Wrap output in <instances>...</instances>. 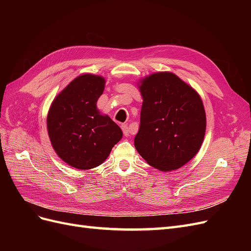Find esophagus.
<instances>
[{"label":"esophagus","mask_w":251,"mask_h":251,"mask_svg":"<svg viewBox=\"0 0 251 251\" xmlns=\"http://www.w3.org/2000/svg\"><path fill=\"white\" fill-rule=\"evenodd\" d=\"M121 128H123V132L125 136H130L131 135V131H130V127H128L126 125H121Z\"/></svg>","instance_id":"34e87169"}]
</instances>
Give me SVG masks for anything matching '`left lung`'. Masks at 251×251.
<instances>
[{"label":"left lung","mask_w":251,"mask_h":251,"mask_svg":"<svg viewBox=\"0 0 251 251\" xmlns=\"http://www.w3.org/2000/svg\"><path fill=\"white\" fill-rule=\"evenodd\" d=\"M140 126L134 144L150 165L177 170L198 153L206 116L200 96L177 75L159 72L141 81Z\"/></svg>","instance_id":"obj_1"}]
</instances>
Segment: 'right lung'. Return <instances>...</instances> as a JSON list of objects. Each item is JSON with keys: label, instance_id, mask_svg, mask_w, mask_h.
<instances>
[{"label": "right lung", "instance_id": "right-lung-1", "mask_svg": "<svg viewBox=\"0 0 251 251\" xmlns=\"http://www.w3.org/2000/svg\"><path fill=\"white\" fill-rule=\"evenodd\" d=\"M104 82L97 75H80L50 107L47 127L52 147L62 160L75 169L90 170L100 165L123 137L121 128L96 107Z\"/></svg>", "mask_w": 251, "mask_h": 251}]
</instances>
